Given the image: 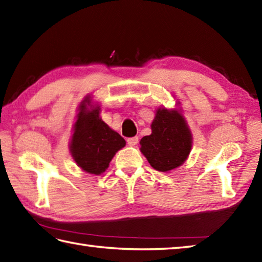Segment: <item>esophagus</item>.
I'll list each match as a JSON object with an SVG mask.
<instances>
[{
    "mask_svg": "<svg viewBox=\"0 0 262 262\" xmlns=\"http://www.w3.org/2000/svg\"><path fill=\"white\" fill-rule=\"evenodd\" d=\"M137 143H138V136L127 138V144L129 146H135Z\"/></svg>",
    "mask_w": 262,
    "mask_h": 262,
    "instance_id": "esophagus-1",
    "label": "esophagus"
}]
</instances>
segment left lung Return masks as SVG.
Segmentation results:
<instances>
[{"label": "left lung", "instance_id": "1", "mask_svg": "<svg viewBox=\"0 0 262 262\" xmlns=\"http://www.w3.org/2000/svg\"><path fill=\"white\" fill-rule=\"evenodd\" d=\"M152 134L141 140V152L159 171L172 170L186 160L192 148V135L178 111L159 109L151 125Z\"/></svg>", "mask_w": 262, "mask_h": 262}]
</instances>
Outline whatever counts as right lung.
<instances>
[{"instance_id": "1", "label": "right lung", "mask_w": 262, "mask_h": 262, "mask_svg": "<svg viewBox=\"0 0 262 262\" xmlns=\"http://www.w3.org/2000/svg\"><path fill=\"white\" fill-rule=\"evenodd\" d=\"M79 107L70 143L71 156L83 170L100 175L109 167L116 152L126 145V141L102 121L100 106L87 110V105L81 103Z\"/></svg>"}]
</instances>
